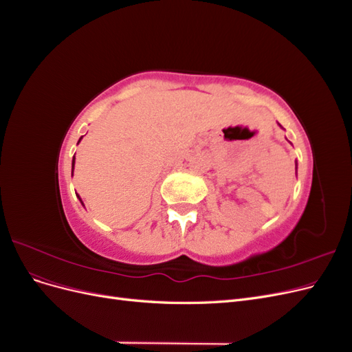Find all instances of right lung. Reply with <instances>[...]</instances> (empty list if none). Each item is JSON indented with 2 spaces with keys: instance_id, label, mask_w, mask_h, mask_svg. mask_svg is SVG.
I'll list each match as a JSON object with an SVG mask.
<instances>
[{
  "instance_id": "right-lung-1",
  "label": "right lung",
  "mask_w": 352,
  "mask_h": 352,
  "mask_svg": "<svg viewBox=\"0 0 352 352\" xmlns=\"http://www.w3.org/2000/svg\"><path fill=\"white\" fill-rule=\"evenodd\" d=\"M80 140H82V138H80ZM80 140H79V142H80ZM79 142H78V144H79ZM72 168H74V157H73V162H72ZM78 197H79V195H78ZM79 199H80V198H79ZM80 202H82V199H80ZM82 204H83V202H82Z\"/></svg>"
}]
</instances>
